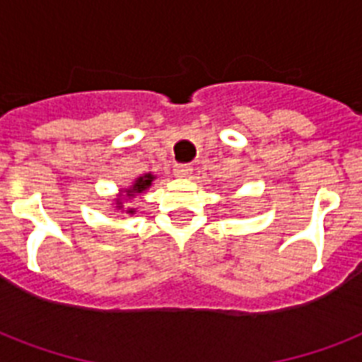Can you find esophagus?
Returning <instances> with one entry per match:
<instances>
[{
  "label": "esophagus",
  "mask_w": 362,
  "mask_h": 362,
  "mask_svg": "<svg viewBox=\"0 0 362 362\" xmlns=\"http://www.w3.org/2000/svg\"><path fill=\"white\" fill-rule=\"evenodd\" d=\"M192 167L189 165H176L175 167V176L178 178H192Z\"/></svg>",
  "instance_id": "esophagus-1"
}]
</instances>
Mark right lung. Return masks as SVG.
<instances>
[{
  "label": "right lung",
  "mask_w": 362,
  "mask_h": 362,
  "mask_svg": "<svg viewBox=\"0 0 362 362\" xmlns=\"http://www.w3.org/2000/svg\"><path fill=\"white\" fill-rule=\"evenodd\" d=\"M153 180H156V175H152V173H144V175H141L139 178H135V180L131 182V186L118 189V195H116V199L112 201V209L122 212V214H135L136 209L129 206V201L131 199H135L136 195H144V193L150 189Z\"/></svg>",
  "instance_id": "1"
}]
</instances>
